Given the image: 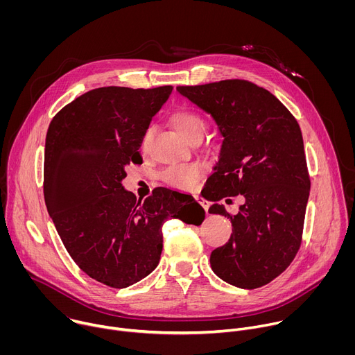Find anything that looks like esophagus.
Wrapping results in <instances>:
<instances>
[{"label":"esophagus","mask_w":355,"mask_h":355,"mask_svg":"<svg viewBox=\"0 0 355 355\" xmlns=\"http://www.w3.org/2000/svg\"><path fill=\"white\" fill-rule=\"evenodd\" d=\"M195 199L199 202V204L202 205V208H204V209H205V212L208 214V209H209V202H208L207 199H204V198H199V196H196Z\"/></svg>","instance_id":"34e87169"}]
</instances>
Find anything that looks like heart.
<instances>
[{
  "mask_svg": "<svg viewBox=\"0 0 355 355\" xmlns=\"http://www.w3.org/2000/svg\"><path fill=\"white\" fill-rule=\"evenodd\" d=\"M170 122L174 126V129L178 132V135L185 139L187 141H191L196 137H202L207 130V122L196 111L189 108H181L173 112L170 116ZM153 135V129L147 128L140 139V148L141 151H146ZM163 181L174 188L180 189H189L192 188L198 180L200 178V170L196 166H174L167 168L162 174Z\"/></svg>",
  "mask_w": 355,
  "mask_h": 355,
  "instance_id": "1",
  "label": "heart"
}]
</instances>
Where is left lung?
<instances>
[{
    "mask_svg": "<svg viewBox=\"0 0 355 355\" xmlns=\"http://www.w3.org/2000/svg\"><path fill=\"white\" fill-rule=\"evenodd\" d=\"M177 91L209 114L223 137L207 181L211 200L245 199L236 215L219 204L209 208L233 226L229 241L212 251L211 267L230 285L260 288L289 267L300 247L311 191L300 128L277 96L245 80Z\"/></svg>",
    "mask_w": 355,
    "mask_h": 355,
    "instance_id": "1",
    "label": "left lung"
}]
</instances>
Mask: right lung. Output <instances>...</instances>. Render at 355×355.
<instances>
[{
    "label": "right lung",
    "mask_w": 355,
    "mask_h": 355,
    "mask_svg": "<svg viewBox=\"0 0 355 355\" xmlns=\"http://www.w3.org/2000/svg\"><path fill=\"white\" fill-rule=\"evenodd\" d=\"M173 91L103 87L67 104L52 119L44 144L47 212L74 263L91 278L126 288L153 271L168 218L200 225L198 202L174 214V198L156 188L143 202L126 191L125 167L141 164L140 139Z\"/></svg>",
    "instance_id": "obj_1"
}]
</instances>
